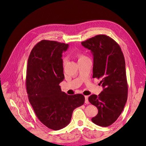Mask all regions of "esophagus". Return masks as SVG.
Masks as SVG:
<instances>
[{
    "mask_svg": "<svg viewBox=\"0 0 146 146\" xmlns=\"http://www.w3.org/2000/svg\"><path fill=\"white\" fill-rule=\"evenodd\" d=\"M85 103L86 104H89V100H88V96H85Z\"/></svg>",
    "mask_w": 146,
    "mask_h": 146,
    "instance_id": "obj_1",
    "label": "esophagus"
}]
</instances>
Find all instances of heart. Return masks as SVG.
<instances>
[{
	"label": "heart",
	"mask_w": 146,
	"mask_h": 146,
	"mask_svg": "<svg viewBox=\"0 0 146 146\" xmlns=\"http://www.w3.org/2000/svg\"><path fill=\"white\" fill-rule=\"evenodd\" d=\"M78 57H79V60L83 59V58H86L85 56L82 54H80V53H78ZM66 62V58H63V64H65Z\"/></svg>",
	"instance_id": "obj_1"
}]
</instances>
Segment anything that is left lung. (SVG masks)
<instances>
[{
    "instance_id": "1",
    "label": "left lung",
    "mask_w": 146,
    "mask_h": 146,
    "mask_svg": "<svg viewBox=\"0 0 146 146\" xmlns=\"http://www.w3.org/2000/svg\"><path fill=\"white\" fill-rule=\"evenodd\" d=\"M94 57L93 78L101 79L103 90L98 96L89 97L98 113L92 121L101 127H108L115 121L127 100L128 85L125 62L119 45L106 35H98L82 42Z\"/></svg>"
}]
</instances>
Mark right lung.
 Wrapping results in <instances>:
<instances>
[{
	"label": "right lung",
	"mask_w": 146,
	"mask_h": 146,
	"mask_svg": "<svg viewBox=\"0 0 146 146\" xmlns=\"http://www.w3.org/2000/svg\"><path fill=\"white\" fill-rule=\"evenodd\" d=\"M68 44L42 40L31 52L27 68L29 101L42 123L58 130L70 123L73 110L85 102L82 94L68 95L59 84L64 79L62 57Z\"/></svg>",
	"instance_id": "right-lung-1"
}]
</instances>
